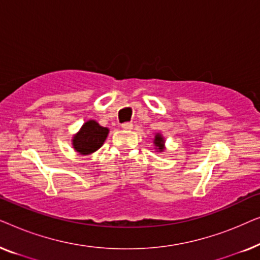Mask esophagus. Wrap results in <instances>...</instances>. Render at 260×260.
<instances>
[{
	"label": "esophagus",
	"mask_w": 260,
	"mask_h": 260,
	"mask_svg": "<svg viewBox=\"0 0 260 260\" xmlns=\"http://www.w3.org/2000/svg\"><path fill=\"white\" fill-rule=\"evenodd\" d=\"M133 127H134V124L133 123L127 122V123H123L122 124V129L123 130H131V129H133Z\"/></svg>",
	"instance_id": "1"
}]
</instances>
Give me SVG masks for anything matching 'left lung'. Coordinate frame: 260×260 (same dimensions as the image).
I'll return each mask as SVG.
<instances>
[{
  "instance_id": "1",
  "label": "left lung",
  "mask_w": 260,
  "mask_h": 260,
  "mask_svg": "<svg viewBox=\"0 0 260 260\" xmlns=\"http://www.w3.org/2000/svg\"><path fill=\"white\" fill-rule=\"evenodd\" d=\"M166 140L165 137L162 136L159 133H156L155 134V138H154V145H155V149L157 152H163L166 150Z\"/></svg>"
}]
</instances>
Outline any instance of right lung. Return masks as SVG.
Returning <instances> with one entry per match:
<instances>
[{
  "instance_id": "add662e5",
  "label": "right lung",
  "mask_w": 260,
  "mask_h": 260,
  "mask_svg": "<svg viewBox=\"0 0 260 260\" xmlns=\"http://www.w3.org/2000/svg\"><path fill=\"white\" fill-rule=\"evenodd\" d=\"M109 131V127L99 125L97 120L88 119L81 125L79 131L73 135L72 147L81 156L93 154L104 144Z\"/></svg>"
}]
</instances>
